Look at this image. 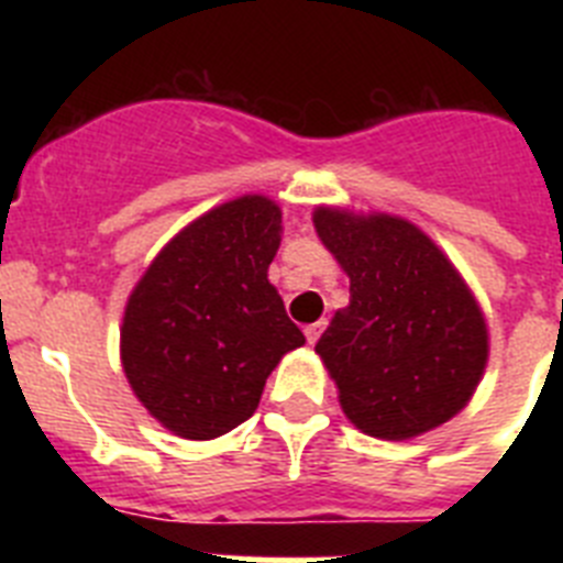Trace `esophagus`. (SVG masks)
Wrapping results in <instances>:
<instances>
[{
	"label": "esophagus",
	"mask_w": 563,
	"mask_h": 563,
	"mask_svg": "<svg viewBox=\"0 0 563 563\" xmlns=\"http://www.w3.org/2000/svg\"><path fill=\"white\" fill-rule=\"evenodd\" d=\"M324 327H327L324 318H321V321H316V324H307V327H305L307 343H316L318 338H321V332H324Z\"/></svg>",
	"instance_id": "esophagus-1"
}]
</instances>
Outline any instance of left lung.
<instances>
[{
	"instance_id": "8db88e82",
	"label": "left lung",
	"mask_w": 563,
	"mask_h": 563,
	"mask_svg": "<svg viewBox=\"0 0 563 563\" xmlns=\"http://www.w3.org/2000/svg\"><path fill=\"white\" fill-rule=\"evenodd\" d=\"M316 231L350 276L316 352L363 434L409 440L465 409L487 363V324L456 267L389 213L316 208Z\"/></svg>"
}]
</instances>
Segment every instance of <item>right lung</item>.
Masks as SVG:
<instances>
[{"instance_id": "add662e5", "label": "right lung", "mask_w": 563, "mask_h": 563, "mask_svg": "<svg viewBox=\"0 0 563 563\" xmlns=\"http://www.w3.org/2000/svg\"><path fill=\"white\" fill-rule=\"evenodd\" d=\"M282 211L245 194L202 213L157 253L126 301L121 361L148 415L186 440L228 434L256 411L276 363L305 343L267 282Z\"/></svg>"}]
</instances>
